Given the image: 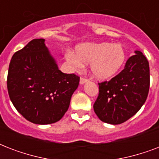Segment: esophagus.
<instances>
[{
    "label": "esophagus",
    "instance_id": "1",
    "mask_svg": "<svg viewBox=\"0 0 159 159\" xmlns=\"http://www.w3.org/2000/svg\"><path fill=\"white\" fill-rule=\"evenodd\" d=\"M87 82H88V79H87V78H86V77H81V79H80V84L83 85Z\"/></svg>",
    "mask_w": 159,
    "mask_h": 159
}]
</instances>
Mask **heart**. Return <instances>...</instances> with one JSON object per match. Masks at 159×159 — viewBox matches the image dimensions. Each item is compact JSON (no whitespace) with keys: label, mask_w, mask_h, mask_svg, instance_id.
Returning <instances> with one entry per match:
<instances>
[{"label":"heart","mask_w":159,"mask_h":159,"mask_svg":"<svg viewBox=\"0 0 159 159\" xmlns=\"http://www.w3.org/2000/svg\"><path fill=\"white\" fill-rule=\"evenodd\" d=\"M67 60L74 68L91 63L92 76L99 80L114 77L123 67L126 60V51L119 43L108 42L83 43L75 48V54L67 53Z\"/></svg>","instance_id":"1"}]
</instances>
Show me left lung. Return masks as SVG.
Segmentation results:
<instances>
[{"instance_id":"obj_1","label":"left lung","mask_w":159,"mask_h":159,"mask_svg":"<svg viewBox=\"0 0 159 159\" xmlns=\"http://www.w3.org/2000/svg\"><path fill=\"white\" fill-rule=\"evenodd\" d=\"M125 68L109 82L98 83L93 108L105 123L119 125L134 116L145 102L149 90V65L140 51H134Z\"/></svg>"}]
</instances>
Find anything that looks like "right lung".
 <instances>
[{
	"mask_svg": "<svg viewBox=\"0 0 159 159\" xmlns=\"http://www.w3.org/2000/svg\"><path fill=\"white\" fill-rule=\"evenodd\" d=\"M44 42L35 39L14 53L7 76L11 102L23 117L37 125L62 118L80 80L58 69Z\"/></svg>",
	"mask_w": 159,
	"mask_h": 159,
	"instance_id": "add662e5",
	"label": "right lung"
}]
</instances>
